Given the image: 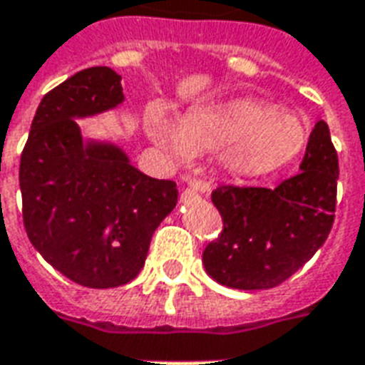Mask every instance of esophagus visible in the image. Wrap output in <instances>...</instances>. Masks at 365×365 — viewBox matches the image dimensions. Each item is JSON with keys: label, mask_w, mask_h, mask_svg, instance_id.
Masks as SVG:
<instances>
[{"label": "esophagus", "mask_w": 365, "mask_h": 365, "mask_svg": "<svg viewBox=\"0 0 365 365\" xmlns=\"http://www.w3.org/2000/svg\"><path fill=\"white\" fill-rule=\"evenodd\" d=\"M190 193H201V195H209V185L201 180H195V182L191 183L190 187L185 190V195H190Z\"/></svg>", "instance_id": "1"}]
</instances>
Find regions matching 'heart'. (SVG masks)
I'll return each instance as SVG.
<instances>
[{
    "mask_svg": "<svg viewBox=\"0 0 365 365\" xmlns=\"http://www.w3.org/2000/svg\"><path fill=\"white\" fill-rule=\"evenodd\" d=\"M148 137L178 158L218 153V166L236 180H257L304 155L309 128L298 114L255 98L187 110L178 128L160 112L147 118Z\"/></svg>",
    "mask_w": 365,
    "mask_h": 365,
    "instance_id": "1",
    "label": "heart"
}]
</instances>
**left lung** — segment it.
I'll return each instance as SVG.
<instances>
[{
  "instance_id": "8db88e82",
  "label": "left lung",
  "mask_w": 365,
  "mask_h": 365,
  "mask_svg": "<svg viewBox=\"0 0 365 365\" xmlns=\"http://www.w3.org/2000/svg\"><path fill=\"white\" fill-rule=\"evenodd\" d=\"M336 180L339 158L321 120L299 172L279 187H217L212 203L224 228L203 251L207 274L236 290H267L290 279L333 228Z\"/></svg>"
}]
</instances>
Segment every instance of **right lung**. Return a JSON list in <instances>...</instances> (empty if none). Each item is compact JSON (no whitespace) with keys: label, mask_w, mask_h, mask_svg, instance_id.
<instances>
[{"label":"right lung","mask_w":365,"mask_h":365,"mask_svg":"<svg viewBox=\"0 0 365 365\" xmlns=\"http://www.w3.org/2000/svg\"><path fill=\"white\" fill-rule=\"evenodd\" d=\"M121 102L114 69L75 73L42 98L21 155L26 236L56 271L86 288L133 280L178 203L174 182L143 174L114 143L83 139L77 120Z\"/></svg>","instance_id":"add662e5"}]
</instances>
